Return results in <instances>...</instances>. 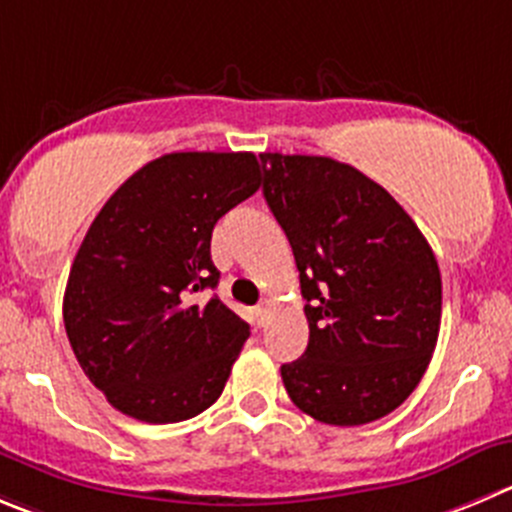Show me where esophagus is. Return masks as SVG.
<instances>
[{
	"label": "esophagus",
	"instance_id": "obj_1",
	"mask_svg": "<svg viewBox=\"0 0 512 512\" xmlns=\"http://www.w3.org/2000/svg\"><path fill=\"white\" fill-rule=\"evenodd\" d=\"M271 314V301H261L256 309H253V319H256V324H264L266 319H269Z\"/></svg>",
	"mask_w": 512,
	"mask_h": 512
}]
</instances>
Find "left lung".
Returning <instances> with one entry per match:
<instances>
[{"mask_svg": "<svg viewBox=\"0 0 512 512\" xmlns=\"http://www.w3.org/2000/svg\"><path fill=\"white\" fill-rule=\"evenodd\" d=\"M264 198L294 251L309 347L281 367L324 425H367L420 384L440 334L442 279L407 211L357 168L264 153Z\"/></svg>", "mask_w": 512, "mask_h": 512, "instance_id": "8db88e82", "label": "left lung"}]
</instances>
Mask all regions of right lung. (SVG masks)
<instances>
[{
  "label": "right lung",
  "mask_w": 512,
  "mask_h": 512,
  "mask_svg": "<svg viewBox=\"0 0 512 512\" xmlns=\"http://www.w3.org/2000/svg\"><path fill=\"white\" fill-rule=\"evenodd\" d=\"M253 153H168L130 175L80 243L62 316L82 372L123 415L168 425L221 397L248 324L218 296V218L259 191Z\"/></svg>",
  "instance_id": "1"
}]
</instances>
